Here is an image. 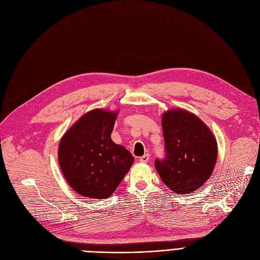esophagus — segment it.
<instances>
[{"instance_id": "34e87169", "label": "esophagus", "mask_w": 260, "mask_h": 260, "mask_svg": "<svg viewBox=\"0 0 260 260\" xmlns=\"http://www.w3.org/2000/svg\"><path fill=\"white\" fill-rule=\"evenodd\" d=\"M149 158H150V155L148 154V153H146V154H144L143 156L140 157V160H141L142 163H147L148 160H149Z\"/></svg>"}]
</instances>
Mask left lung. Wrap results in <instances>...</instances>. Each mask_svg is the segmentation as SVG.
<instances>
[{"mask_svg": "<svg viewBox=\"0 0 260 260\" xmlns=\"http://www.w3.org/2000/svg\"><path fill=\"white\" fill-rule=\"evenodd\" d=\"M166 157L155 159L160 179L178 194L200 188L212 176L218 156L214 133L196 114L174 108L162 114Z\"/></svg>", "mask_w": 260, "mask_h": 260, "instance_id": "1", "label": "left lung"}]
</instances>
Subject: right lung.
<instances>
[{"instance_id": "obj_1", "label": "right lung", "mask_w": 260, "mask_h": 260, "mask_svg": "<svg viewBox=\"0 0 260 260\" xmlns=\"http://www.w3.org/2000/svg\"><path fill=\"white\" fill-rule=\"evenodd\" d=\"M118 111L94 109L63 134L58 160L70 186L82 197L107 199L127 175L134 158L111 140Z\"/></svg>"}]
</instances>
